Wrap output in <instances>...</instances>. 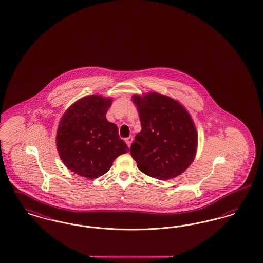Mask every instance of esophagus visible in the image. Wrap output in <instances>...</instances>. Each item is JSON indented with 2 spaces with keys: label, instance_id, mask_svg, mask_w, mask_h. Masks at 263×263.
I'll return each instance as SVG.
<instances>
[{
  "label": "esophagus",
  "instance_id": "1",
  "mask_svg": "<svg viewBox=\"0 0 263 263\" xmlns=\"http://www.w3.org/2000/svg\"><path fill=\"white\" fill-rule=\"evenodd\" d=\"M125 141H126V143H127L128 147H130V146H131V144H132V142H133V138H132V137H128V138L125 140Z\"/></svg>",
  "mask_w": 263,
  "mask_h": 263
}]
</instances>
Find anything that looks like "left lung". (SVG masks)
Returning a JSON list of instances; mask_svg holds the SVG:
<instances>
[{"mask_svg":"<svg viewBox=\"0 0 263 263\" xmlns=\"http://www.w3.org/2000/svg\"><path fill=\"white\" fill-rule=\"evenodd\" d=\"M142 130L130 152L142 173L159 180L183 174L198 151V131L189 111L168 95L133 94Z\"/></svg>","mask_w":263,"mask_h":263,"instance_id":"1","label":"left lung"}]
</instances>
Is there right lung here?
Listing matches in <instances>:
<instances>
[{"label":"right lung","mask_w":263,"mask_h":263,"mask_svg":"<svg viewBox=\"0 0 263 263\" xmlns=\"http://www.w3.org/2000/svg\"><path fill=\"white\" fill-rule=\"evenodd\" d=\"M112 99L100 94L84 96L65 110L59 122L55 145L60 158L80 177L91 180L104 175L118 156L129 152L116 124L106 119Z\"/></svg>","instance_id":"1"}]
</instances>
